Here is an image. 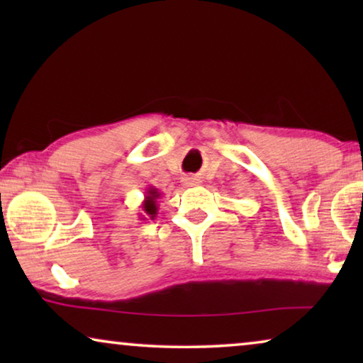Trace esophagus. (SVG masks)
<instances>
[{"label":"esophagus","mask_w":363,"mask_h":363,"mask_svg":"<svg viewBox=\"0 0 363 363\" xmlns=\"http://www.w3.org/2000/svg\"><path fill=\"white\" fill-rule=\"evenodd\" d=\"M183 183H185L186 186H195L200 182H198L196 177H185V178H183Z\"/></svg>","instance_id":"34e87169"}]
</instances>
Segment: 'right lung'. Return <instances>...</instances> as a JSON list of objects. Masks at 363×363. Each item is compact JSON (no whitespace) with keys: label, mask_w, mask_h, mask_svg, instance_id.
<instances>
[{"label":"right lung","mask_w":363,"mask_h":363,"mask_svg":"<svg viewBox=\"0 0 363 363\" xmlns=\"http://www.w3.org/2000/svg\"><path fill=\"white\" fill-rule=\"evenodd\" d=\"M162 193L155 186H148L145 190V198L142 201V213L140 220H155L158 211V198Z\"/></svg>","instance_id":"right-lung-1"}]
</instances>
